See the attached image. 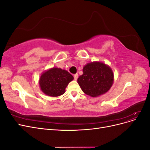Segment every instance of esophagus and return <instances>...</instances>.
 <instances>
[{"label":"esophagus","mask_w":150,"mask_h":150,"mask_svg":"<svg viewBox=\"0 0 150 150\" xmlns=\"http://www.w3.org/2000/svg\"><path fill=\"white\" fill-rule=\"evenodd\" d=\"M74 80H77L78 78V74H76L74 75Z\"/></svg>","instance_id":"1"}]
</instances>
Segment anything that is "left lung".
<instances>
[{
  "label": "left lung",
  "mask_w": 150,
  "mask_h": 150,
  "mask_svg": "<svg viewBox=\"0 0 150 150\" xmlns=\"http://www.w3.org/2000/svg\"><path fill=\"white\" fill-rule=\"evenodd\" d=\"M83 72L78 83L86 94L93 98L106 93L114 82L112 69L100 61L88 63L83 67Z\"/></svg>",
  "instance_id": "1"
}]
</instances>
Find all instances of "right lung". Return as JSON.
<instances>
[{"mask_svg":"<svg viewBox=\"0 0 150 150\" xmlns=\"http://www.w3.org/2000/svg\"><path fill=\"white\" fill-rule=\"evenodd\" d=\"M73 79L67 71L55 67L42 72L39 84L41 91L47 96L57 97L66 92L67 85Z\"/></svg>","mask_w":150,"mask_h":150,"instance_id":"right-lung-1","label":"right lung"}]
</instances>
